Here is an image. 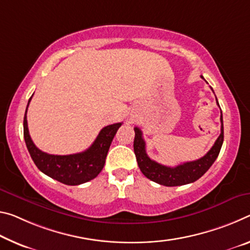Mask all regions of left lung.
<instances>
[{
    "label": "left lung",
    "instance_id": "left-lung-1",
    "mask_svg": "<svg viewBox=\"0 0 250 250\" xmlns=\"http://www.w3.org/2000/svg\"><path fill=\"white\" fill-rule=\"evenodd\" d=\"M201 78L204 79L203 75ZM205 80V79H204ZM212 90V89H211ZM217 100V98H216ZM218 104V101H217ZM219 105V104H218ZM221 121V132L219 137L211 149L205 154L203 158L195 161H188L185 164L178 165L176 167H167V166L160 165L153 161L148 157L146 152V142L142 138V131L136 126L134 128V141H133V150L136 154L138 166L141 172L157 184L167 186V187H175V186H182L191 184V182L199 179L204 176L207 170L211 167L213 162L217 159L218 154L220 152L221 146L224 142V125H223V114L220 116Z\"/></svg>",
    "mask_w": 250,
    "mask_h": 250
}]
</instances>
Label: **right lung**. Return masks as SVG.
<instances>
[{"label": "right lung", "instance_id": "obj_1", "mask_svg": "<svg viewBox=\"0 0 250 250\" xmlns=\"http://www.w3.org/2000/svg\"><path fill=\"white\" fill-rule=\"evenodd\" d=\"M30 98L29 104L31 101ZM27 104V106H29ZM23 120V133L26 148L37 167L43 173L64 185L77 186L84 184L96 178L104 169L106 154H108L111 142L120 128L122 122L104 126L99 132L97 139L85 151L68 154V156H57L43 152L37 148L31 139L29 128H27L26 111Z\"/></svg>", "mask_w": 250, "mask_h": 250}]
</instances>
